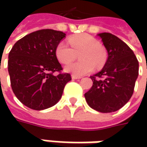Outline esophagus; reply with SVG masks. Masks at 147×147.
I'll use <instances>...</instances> for the list:
<instances>
[{"instance_id":"obj_1","label":"esophagus","mask_w":147,"mask_h":147,"mask_svg":"<svg viewBox=\"0 0 147 147\" xmlns=\"http://www.w3.org/2000/svg\"><path fill=\"white\" fill-rule=\"evenodd\" d=\"M72 78H73V79H80V78H82V77L77 76V75H74V74H72Z\"/></svg>"}]
</instances>
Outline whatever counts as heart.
Instances as JSON below:
<instances>
[{
	"label": "heart",
	"mask_w": 147,
	"mask_h": 147,
	"mask_svg": "<svg viewBox=\"0 0 147 147\" xmlns=\"http://www.w3.org/2000/svg\"><path fill=\"white\" fill-rule=\"evenodd\" d=\"M69 47L65 42H60L55 48V56L61 64H69L78 55L80 61L66 65V72L77 76H82L91 73L95 69L94 64L101 65L105 59V53L98 41L88 34H79L69 38Z\"/></svg>",
	"instance_id": "b5f03b06"
}]
</instances>
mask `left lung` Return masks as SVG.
Segmentation results:
<instances>
[{
    "instance_id": "left-lung-1",
    "label": "left lung",
    "mask_w": 147,
    "mask_h": 147,
    "mask_svg": "<svg viewBox=\"0 0 147 147\" xmlns=\"http://www.w3.org/2000/svg\"><path fill=\"white\" fill-rule=\"evenodd\" d=\"M107 51L102 69L91 76L93 84L84 94L88 105L101 113L119 110L130 100L138 77L136 55L125 42L109 32L97 34Z\"/></svg>"
}]
</instances>
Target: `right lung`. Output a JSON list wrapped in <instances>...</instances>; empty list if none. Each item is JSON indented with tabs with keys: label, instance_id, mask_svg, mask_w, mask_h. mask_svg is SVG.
Listing matches in <instances>:
<instances>
[{
	"label": "right lung",
	"instance_id": "right-lung-1",
	"mask_svg": "<svg viewBox=\"0 0 147 147\" xmlns=\"http://www.w3.org/2000/svg\"><path fill=\"white\" fill-rule=\"evenodd\" d=\"M65 37L63 32L42 29L21 38L9 53L8 72L16 97L27 107L42 110L59 101L69 74L62 70L55 48Z\"/></svg>",
	"mask_w": 147,
	"mask_h": 147
}]
</instances>
